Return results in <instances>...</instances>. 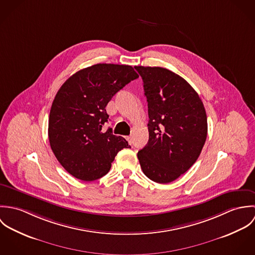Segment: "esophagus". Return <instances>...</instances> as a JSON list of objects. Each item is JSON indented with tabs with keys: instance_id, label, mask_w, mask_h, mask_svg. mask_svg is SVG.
<instances>
[{
	"instance_id": "1",
	"label": "esophagus",
	"mask_w": 255,
	"mask_h": 255,
	"mask_svg": "<svg viewBox=\"0 0 255 255\" xmlns=\"http://www.w3.org/2000/svg\"><path fill=\"white\" fill-rule=\"evenodd\" d=\"M127 140L128 141V143H129V144H131V143H132V136H131V135L127 136Z\"/></svg>"
}]
</instances>
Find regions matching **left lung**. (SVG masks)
Here are the masks:
<instances>
[{"label": "left lung", "instance_id": "8db88e82", "mask_svg": "<svg viewBox=\"0 0 255 255\" xmlns=\"http://www.w3.org/2000/svg\"><path fill=\"white\" fill-rule=\"evenodd\" d=\"M148 103V142L137 153L146 177L168 183L199 157L207 137V116L197 92L182 76L159 67H134Z\"/></svg>", "mask_w": 255, "mask_h": 255}]
</instances>
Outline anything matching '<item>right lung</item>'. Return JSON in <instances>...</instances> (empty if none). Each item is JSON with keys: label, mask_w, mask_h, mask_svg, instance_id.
Wrapping results in <instances>:
<instances>
[{"label": "right lung", "mask_w": 255, "mask_h": 255, "mask_svg": "<svg viewBox=\"0 0 255 255\" xmlns=\"http://www.w3.org/2000/svg\"><path fill=\"white\" fill-rule=\"evenodd\" d=\"M138 74L131 66L97 64L68 78L53 101L48 135L60 164L74 178L91 182L105 176L128 141L104 129L106 106Z\"/></svg>", "instance_id": "1"}]
</instances>
